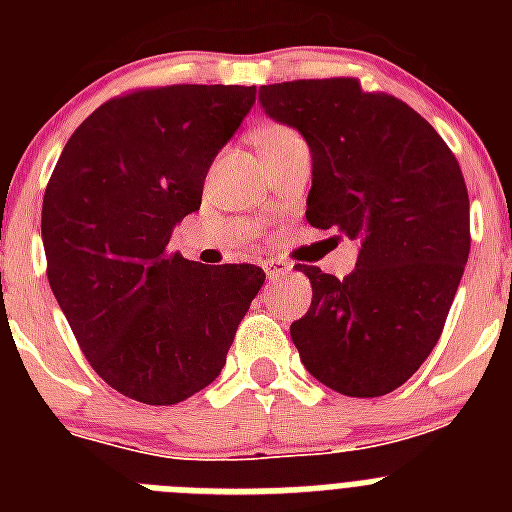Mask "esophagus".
<instances>
[{"label": "esophagus", "instance_id": "obj_1", "mask_svg": "<svg viewBox=\"0 0 512 512\" xmlns=\"http://www.w3.org/2000/svg\"><path fill=\"white\" fill-rule=\"evenodd\" d=\"M261 266H264L266 277H269V279H279V277H284V274H289V271H292V266H289L287 261H282V259H266Z\"/></svg>", "mask_w": 512, "mask_h": 512}]
</instances>
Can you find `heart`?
<instances>
[{"mask_svg": "<svg viewBox=\"0 0 512 512\" xmlns=\"http://www.w3.org/2000/svg\"><path fill=\"white\" fill-rule=\"evenodd\" d=\"M256 146H259L261 156H274V153L305 146V140L300 138L297 130L287 128V125H266L256 133Z\"/></svg>", "mask_w": 512, "mask_h": 512, "instance_id": "1", "label": "heart"}]
</instances>
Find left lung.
<instances>
[{"instance_id": "obj_1", "label": "left lung", "mask_w": 512, "mask_h": 512, "mask_svg": "<svg viewBox=\"0 0 512 512\" xmlns=\"http://www.w3.org/2000/svg\"><path fill=\"white\" fill-rule=\"evenodd\" d=\"M271 120L310 146L305 217L359 243L338 279L297 264L312 284L289 336L312 377L348 397L408 382L441 336L469 259V194L459 161L413 107L361 92L356 79L259 89Z\"/></svg>"}]
</instances>
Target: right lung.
Instances as JSON below:
<instances>
[{
  "label": "right lung",
  "mask_w": 512,
  "mask_h": 512,
  "mask_svg": "<svg viewBox=\"0 0 512 512\" xmlns=\"http://www.w3.org/2000/svg\"><path fill=\"white\" fill-rule=\"evenodd\" d=\"M256 87L176 84L104 102L71 135L43 197L48 282L94 372L146 405L215 382L266 274L171 253Z\"/></svg>",
  "instance_id": "add662e5"
}]
</instances>
